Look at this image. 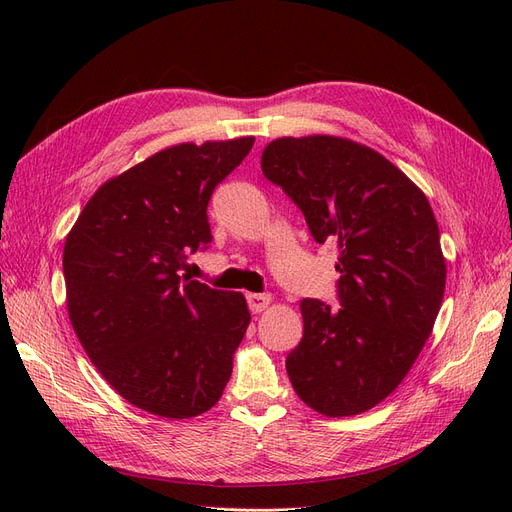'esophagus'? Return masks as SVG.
<instances>
[{"instance_id":"1","label":"esophagus","mask_w":512,"mask_h":512,"mask_svg":"<svg viewBox=\"0 0 512 512\" xmlns=\"http://www.w3.org/2000/svg\"><path fill=\"white\" fill-rule=\"evenodd\" d=\"M247 303H249V309L253 313H261V311L267 309V305L272 303V297H270V294H255V292H251V294H247Z\"/></svg>"}]
</instances>
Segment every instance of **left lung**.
<instances>
[{"label": "left lung", "mask_w": 512, "mask_h": 512, "mask_svg": "<svg viewBox=\"0 0 512 512\" xmlns=\"http://www.w3.org/2000/svg\"><path fill=\"white\" fill-rule=\"evenodd\" d=\"M261 170L317 242L338 245L342 307L301 301L303 338L286 357L292 388L326 417L369 411L405 380L444 299L432 205L382 153L330 134L272 141Z\"/></svg>", "instance_id": "obj_1"}]
</instances>
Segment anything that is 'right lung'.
<instances>
[{"label": "right lung", "mask_w": 512, "mask_h": 512, "mask_svg": "<svg viewBox=\"0 0 512 512\" xmlns=\"http://www.w3.org/2000/svg\"><path fill=\"white\" fill-rule=\"evenodd\" d=\"M255 137L180 143L103 182L64 245L66 305L91 363L130 405L191 419L220 400L251 313L180 274L207 247V203Z\"/></svg>", "instance_id": "obj_1"}]
</instances>
